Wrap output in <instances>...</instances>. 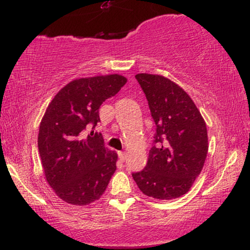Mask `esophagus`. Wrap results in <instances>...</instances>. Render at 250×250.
I'll return each instance as SVG.
<instances>
[{"instance_id":"1","label":"esophagus","mask_w":250,"mask_h":250,"mask_svg":"<svg viewBox=\"0 0 250 250\" xmlns=\"http://www.w3.org/2000/svg\"><path fill=\"white\" fill-rule=\"evenodd\" d=\"M125 157H127V154H125V151H120V153H119V159H120V161H125Z\"/></svg>"}]
</instances>
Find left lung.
I'll list each match as a JSON object with an SVG mask.
<instances>
[{
  "instance_id": "1",
  "label": "left lung",
  "mask_w": 250,
  "mask_h": 250,
  "mask_svg": "<svg viewBox=\"0 0 250 250\" xmlns=\"http://www.w3.org/2000/svg\"><path fill=\"white\" fill-rule=\"evenodd\" d=\"M148 100L156 125L146 168L133 174L143 194L173 200L187 194L208 154L206 122L190 96L162 75H135Z\"/></svg>"
}]
</instances>
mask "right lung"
Masks as SVG:
<instances>
[{
	"mask_svg": "<svg viewBox=\"0 0 250 250\" xmlns=\"http://www.w3.org/2000/svg\"><path fill=\"white\" fill-rule=\"evenodd\" d=\"M127 82L119 74L81 77L64 85L48 104L40 123V157L48 185L64 202L87 206L104 193L116 170L117 154L91 131L99 109Z\"/></svg>",
	"mask_w": 250,
	"mask_h": 250,
	"instance_id": "right-lung-1",
	"label": "right lung"
}]
</instances>
